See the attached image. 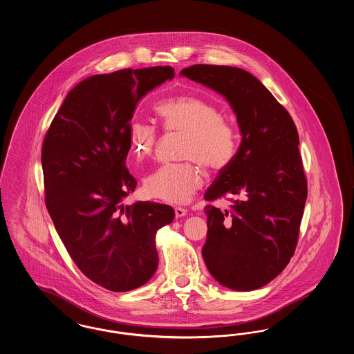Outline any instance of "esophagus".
<instances>
[{
    "instance_id": "esophagus-1",
    "label": "esophagus",
    "mask_w": 354,
    "mask_h": 354,
    "mask_svg": "<svg viewBox=\"0 0 354 354\" xmlns=\"http://www.w3.org/2000/svg\"><path fill=\"white\" fill-rule=\"evenodd\" d=\"M187 215V209L182 208V207H175V216L176 218H183Z\"/></svg>"
}]
</instances>
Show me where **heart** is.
<instances>
[{
	"instance_id": "obj_1",
	"label": "heart",
	"mask_w": 354,
	"mask_h": 354,
	"mask_svg": "<svg viewBox=\"0 0 354 354\" xmlns=\"http://www.w3.org/2000/svg\"><path fill=\"white\" fill-rule=\"evenodd\" d=\"M155 110L166 133L183 135L179 159L185 162L152 171L145 178L143 188L152 199L185 204L204 182L199 164L209 171H220L232 162L237 147L235 130L223 118L216 104L196 97L171 98L159 103ZM127 140L135 162H142L153 151L158 133L150 123L133 119Z\"/></svg>"
}]
</instances>
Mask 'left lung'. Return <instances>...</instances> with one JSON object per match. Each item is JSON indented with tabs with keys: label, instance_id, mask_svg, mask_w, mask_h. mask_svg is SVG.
I'll use <instances>...</instances> for the list:
<instances>
[{
	"label": "left lung",
	"instance_id": "1",
	"mask_svg": "<svg viewBox=\"0 0 354 354\" xmlns=\"http://www.w3.org/2000/svg\"><path fill=\"white\" fill-rule=\"evenodd\" d=\"M180 75L219 93L235 113L241 143L204 199L234 196L230 209L205 205L203 259L234 290L267 286L293 256L308 185L297 129L270 90L243 68L194 65Z\"/></svg>",
	"mask_w": 354,
	"mask_h": 354
}]
</instances>
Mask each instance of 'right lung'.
<instances>
[{"label":"right lung","instance_id":"right-lung-1","mask_svg":"<svg viewBox=\"0 0 354 354\" xmlns=\"http://www.w3.org/2000/svg\"><path fill=\"white\" fill-rule=\"evenodd\" d=\"M174 77L171 66L88 77L68 93L44 140L45 202L54 227L84 276L113 292L151 279L159 261L155 235L175 218L167 204H123L136 187L126 167L135 107Z\"/></svg>","mask_w":354,"mask_h":354}]
</instances>
